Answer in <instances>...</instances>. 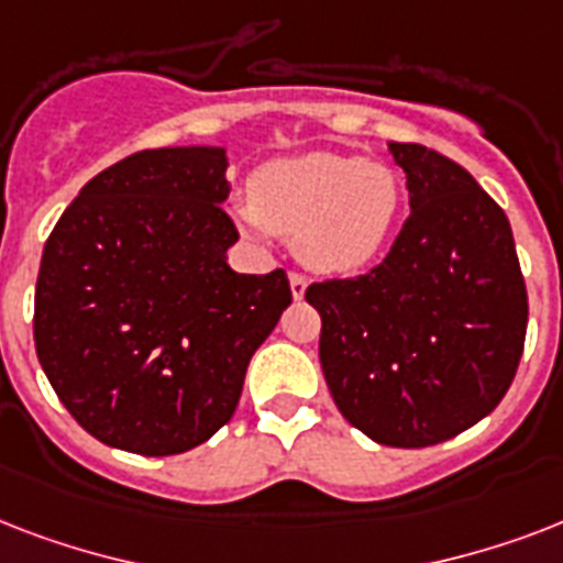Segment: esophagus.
Returning a JSON list of instances; mask_svg holds the SVG:
<instances>
[{"instance_id": "34e87169", "label": "esophagus", "mask_w": 563, "mask_h": 563, "mask_svg": "<svg viewBox=\"0 0 563 563\" xmlns=\"http://www.w3.org/2000/svg\"><path fill=\"white\" fill-rule=\"evenodd\" d=\"M289 286H291V298L300 300L307 295V277L303 274H289Z\"/></svg>"}]
</instances>
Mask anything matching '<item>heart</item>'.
<instances>
[{
  "label": "heart",
  "instance_id": "obj_1",
  "mask_svg": "<svg viewBox=\"0 0 563 563\" xmlns=\"http://www.w3.org/2000/svg\"><path fill=\"white\" fill-rule=\"evenodd\" d=\"M402 180L356 154L307 152L268 161L251 178V201L230 216L251 236L295 239L300 263L318 274H356L383 254L402 210Z\"/></svg>",
  "mask_w": 563,
  "mask_h": 563
}]
</instances>
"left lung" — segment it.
<instances>
[{
    "instance_id": "1",
    "label": "left lung",
    "mask_w": 563,
    "mask_h": 563,
    "mask_svg": "<svg viewBox=\"0 0 563 563\" xmlns=\"http://www.w3.org/2000/svg\"><path fill=\"white\" fill-rule=\"evenodd\" d=\"M409 219L356 280L312 283L318 360L335 406L385 446L450 441L497 409L523 356L529 300L511 224L471 172L388 143Z\"/></svg>"
}]
</instances>
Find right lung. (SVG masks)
<instances>
[{"label": "right lung", "instance_id": "obj_1", "mask_svg": "<svg viewBox=\"0 0 563 563\" xmlns=\"http://www.w3.org/2000/svg\"><path fill=\"white\" fill-rule=\"evenodd\" d=\"M228 166L221 145L131 154L84 184L43 247L37 360L101 444L175 455L216 435L291 303L283 268L228 265Z\"/></svg>", "mask_w": 563, "mask_h": 563}]
</instances>
